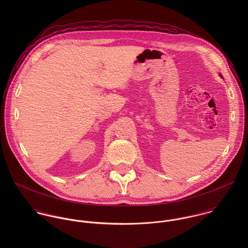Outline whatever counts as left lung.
Listing matches in <instances>:
<instances>
[{
    "mask_svg": "<svg viewBox=\"0 0 248 248\" xmlns=\"http://www.w3.org/2000/svg\"><path fill=\"white\" fill-rule=\"evenodd\" d=\"M220 76H221V75H220ZM221 77H222V76H221Z\"/></svg>",
    "mask_w": 248,
    "mask_h": 248,
    "instance_id": "obj_1",
    "label": "left lung"
}]
</instances>
